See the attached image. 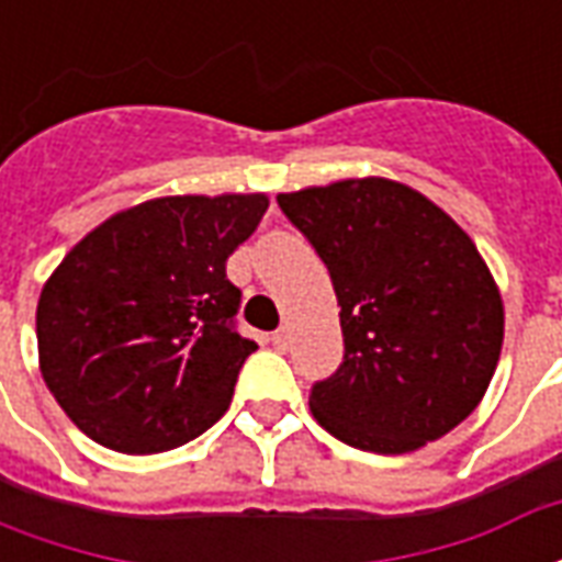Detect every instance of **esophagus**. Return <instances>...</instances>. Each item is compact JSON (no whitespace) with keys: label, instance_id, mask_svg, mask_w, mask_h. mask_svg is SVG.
<instances>
[{"label":"esophagus","instance_id":"34e87169","mask_svg":"<svg viewBox=\"0 0 562 562\" xmlns=\"http://www.w3.org/2000/svg\"><path fill=\"white\" fill-rule=\"evenodd\" d=\"M270 342H273V346H277L280 352H285V349L292 346V330L282 325L280 330H273V334H270Z\"/></svg>","mask_w":562,"mask_h":562}]
</instances>
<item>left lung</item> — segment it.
I'll list each match as a JSON object with an SVG mask.
<instances>
[{
  "label": "left lung",
  "instance_id": "left-lung-1",
  "mask_svg": "<svg viewBox=\"0 0 562 562\" xmlns=\"http://www.w3.org/2000/svg\"><path fill=\"white\" fill-rule=\"evenodd\" d=\"M337 292L342 364L310 391L330 436L406 454L482 403L503 349V297L470 234L413 186L361 177L277 195Z\"/></svg>",
  "mask_w": 562,
  "mask_h": 562
}]
</instances>
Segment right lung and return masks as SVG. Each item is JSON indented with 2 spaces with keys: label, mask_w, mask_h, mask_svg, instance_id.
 Returning <instances> with one entry per match:
<instances>
[{
  "label": "right lung",
  "mask_w": 562,
  "mask_h": 562,
  "mask_svg": "<svg viewBox=\"0 0 562 562\" xmlns=\"http://www.w3.org/2000/svg\"><path fill=\"white\" fill-rule=\"evenodd\" d=\"M268 195H168L92 228L44 282L38 364L63 413L99 446L156 454L220 422L258 346L234 328L225 261Z\"/></svg>",
  "instance_id": "obj_1"
}]
</instances>
